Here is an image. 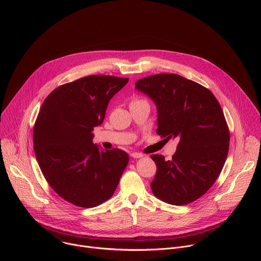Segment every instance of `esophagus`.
I'll return each instance as SVG.
<instances>
[{"label": "esophagus", "mask_w": 261, "mask_h": 261, "mask_svg": "<svg viewBox=\"0 0 261 261\" xmlns=\"http://www.w3.org/2000/svg\"><path fill=\"white\" fill-rule=\"evenodd\" d=\"M131 157L132 158H134V159H138V158H141V157H143V155L142 154H140V153H132L131 154Z\"/></svg>", "instance_id": "esophagus-1"}]
</instances>
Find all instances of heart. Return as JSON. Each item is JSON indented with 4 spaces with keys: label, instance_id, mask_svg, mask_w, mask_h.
Returning a JSON list of instances; mask_svg holds the SVG:
<instances>
[{
    "label": "heart",
    "instance_id": "heart-1",
    "mask_svg": "<svg viewBox=\"0 0 261 261\" xmlns=\"http://www.w3.org/2000/svg\"><path fill=\"white\" fill-rule=\"evenodd\" d=\"M134 102H137V101H134Z\"/></svg>",
    "mask_w": 261,
    "mask_h": 261
}]
</instances>
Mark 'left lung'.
Here are the masks:
<instances>
[{
  "instance_id": "obj_1",
  "label": "left lung",
  "mask_w": 261,
  "mask_h": 261,
  "mask_svg": "<svg viewBox=\"0 0 261 261\" xmlns=\"http://www.w3.org/2000/svg\"><path fill=\"white\" fill-rule=\"evenodd\" d=\"M135 89L157 107V134L176 138L171 160L152 155L157 172L153 194L173 205L201 197L219 176L229 148V130L213 93L177 74H156L136 82Z\"/></svg>"
}]
</instances>
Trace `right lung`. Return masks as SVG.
I'll use <instances>...</instances> for the list:
<instances>
[{"label": "right lung", "mask_w": 261, "mask_h": 261, "mask_svg": "<svg viewBox=\"0 0 261 261\" xmlns=\"http://www.w3.org/2000/svg\"><path fill=\"white\" fill-rule=\"evenodd\" d=\"M128 79L90 75L63 85L44 100L33 143L39 167L55 192L81 207H94L115 193L129 162L126 152L93 142L107 105Z\"/></svg>", "instance_id": "obj_1"}]
</instances>
